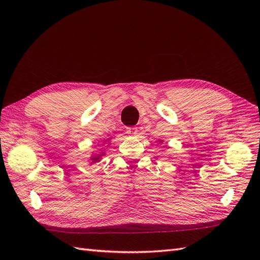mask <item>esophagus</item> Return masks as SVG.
Wrapping results in <instances>:
<instances>
[{"instance_id": "esophagus-1", "label": "esophagus", "mask_w": 260, "mask_h": 260, "mask_svg": "<svg viewBox=\"0 0 260 260\" xmlns=\"http://www.w3.org/2000/svg\"><path fill=\"white\" fill-rule=\"evenodd\" d=\"M138 128L137 127H132V128H128V133H130L131 136H137L138 135Z\"/></svg>"}]
</instances>
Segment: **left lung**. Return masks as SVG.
<instances>
[{
    "label": "left lung",
    "instance_id": "obj_1",
    "mask_svg": "<svg viewBox=\"0 0 260 260\" xmlns=\"http://www.w3.org/2000/svg\"><path fill=\"white\" fill-rule=\"evenodd\" d=\"M160 142H161V143H162V140H160V141H159V143H160Z\"/></svg>",
    "mask_w": 260,
    "mask_h": 260
}]
</instances>
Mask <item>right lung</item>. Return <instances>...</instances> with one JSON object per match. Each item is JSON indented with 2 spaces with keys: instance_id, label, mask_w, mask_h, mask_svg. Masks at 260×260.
<instances>
[{
  "instance_id": "obj_1",
  "label": "right lung",
  "mask_w": 260,
  "mask_h": 260,
  "mask_svg": "<svg viewBox=\"0 0 260 260\" xmlns=\"http://www.w3.org/2000/svg\"><path fill=\"white\" fill-rule=\"evenodd\" d=\"M111 139V138H109ZM109 139H107L106 141H108ZM105 155V153L104 152H99L98 154H94V155H92L91 157H90V160H91V164H95V162H99L100 161V159L102 158V156H104Z\"/></svg>"
}]
</instances>
